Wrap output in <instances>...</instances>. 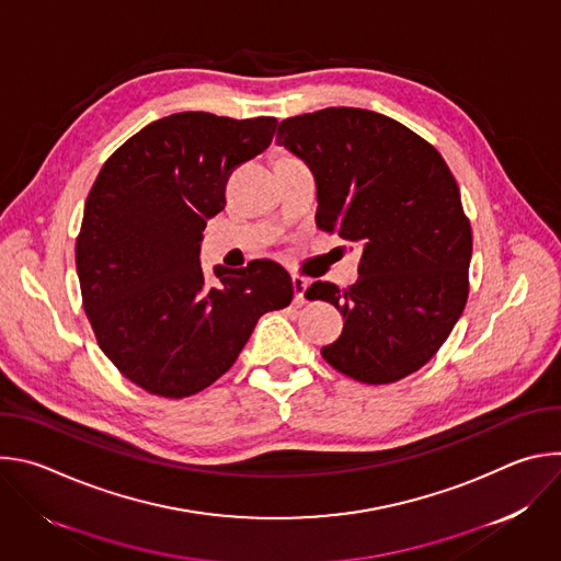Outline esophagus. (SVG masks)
I'll use <instances>...</instances> for the list:
<instances>
[{
  "instance_id": "1",
  "label": "esophagus",
  "mask_w": 561,
  "mask_h": 561,
  "mask_svg": "<svg viewBox=\"0 0 561 561\" xmlns=\"http://www.w3.org/2000/svg\"><path fill=\"white\" fill-rule=\"evenodd\" d=\"M306 286L308 282L304 277H293V290H295V304H304L306 301Z\"/></svg>"
}]
</instances>
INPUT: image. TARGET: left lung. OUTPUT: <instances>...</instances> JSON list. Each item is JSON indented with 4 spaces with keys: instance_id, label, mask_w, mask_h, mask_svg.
Returning a JSON list of instances; mask_svg holds the SVG:
<instances>
[{
    "instance_id": "obj_1",
    "label": "left lung",
    "mask_w": 561,
    "mask_h": 561,
    "mask_svg": "<svg viewBox=\"0 0 561 561\" xmlns=\"http://www.w3.org/2000/svg\"><path fill=\"white\" fill-rule=\"evenodd\" d=\"M277 144L314 175L317 228L362 247L353 286L306 290L344 314L324 359L362 383L420 370L468 299L472 232L444 157L404 124L346 106L284 119Z\"/></svg>"
}]
</instances>
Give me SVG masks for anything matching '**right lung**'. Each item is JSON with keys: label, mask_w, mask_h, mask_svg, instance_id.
<instances>
[{"label": "right lung", "mask_w": 561, "mask_h": 561, "mask_svg": "<svg viewBox=\"0 0 561 561\" xmlns=\"http://www.w3.org/2000/svg\"><path fill=\"white\" fill-rule=\"evenodd\" d=\"M275 117L175 113L104 162L75 244L82 304L104 355L150 394L182 399L219 379L257 319L293 299L271 260L199 264L206 221L226 206L230 173L266 150Z\"/></svg>", "instance_id": "add662e5"}]
</instances>
